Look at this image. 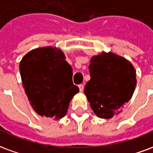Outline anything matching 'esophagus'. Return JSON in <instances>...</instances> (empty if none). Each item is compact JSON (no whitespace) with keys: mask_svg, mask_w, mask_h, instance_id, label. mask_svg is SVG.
I'll return each instance as SVG.
<instances>
[{"mask_svg":"<svg viewBox=\"0 0 153 153\" xmlns=\"http://www.w3.org/2000/svg\"><path fill=\"white\" fill-rule=\"evenodd\" d=\"M78 87H79V90H80V91H81V92H82V91H83V90H84V85H82V84L78 85Z\"/></svg>","mask_w":153,"mask_h":153,"instance_id":"obj_1","label":"esophagus"}]
</instances>
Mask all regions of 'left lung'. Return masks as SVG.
<instances>
[{
    "label": "left lung",
    "instance_id": "1",
    "mask_svg": "<svg viewBox=\"0 0 153 153\" xmlns=\"http://www.w3.org/2000/svg\"><path fill=\"white\" fill-rule=\"evenodd\" d=\"M89 71L90 80L84 92L91 108L99 117H113L133 95L136 86L133 65L109 52L92 57Z\"/></svg>",
    "mask_w": 153,
    "mask_h": 153
}]
</instances>
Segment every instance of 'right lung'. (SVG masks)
<instances>
[{"label":"right lung","instance_id":"right-lung-1","mask_svg":"<svg viewBox=\"0 0 153 153\" xmlns=\"http://www.w3.org/2000/svg\"><path fill=\"white\" fill-rule=\"evenodd\" d=\"M22 82L32 108L39 115L59 120L79 91L72 82V68L60 50L38 48L23 57L19 64Z\"/></svg>","mask_w":153,"mask_h":153}]
</instances>
